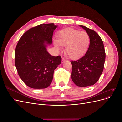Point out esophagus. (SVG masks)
I'll use <instances>...</instances> for the list:
<instances>
[{"label":"esophagus","instance_id":"esophagus-1","mask_svg":"<svg viewBox=\"0 0 122 122\" xmlns=\"http://www.w3.org/2000/svg\"><path fill=\"white\" fill-rule=\"evenodd\" d=\"M65 61H66V60H65V59L64 58H62V61H61L62 63H64V62H65Z\"/></svg>","mask_w":122,"mask_h":122}]
</instances>
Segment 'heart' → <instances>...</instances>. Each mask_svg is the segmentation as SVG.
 <instances>
[{"label": "heart", "instance_id": "heart-1", "mask_svg": "<svg viewBox=\"0 0 122 122\" xmlns=\"http://www.w3.org/2000/svg\"><path fill=\"white\" fill-rule=\"evenodd\" d=\"M90 42V36L86 31L69 28L59 33L54 45L57 49H61V45L65 47L66 54L70 58L76 59L86 52Z\"/></svg>", "mask_w": 122, "mask_h": 122}]
</instances>
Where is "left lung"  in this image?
Masks as SVG:
<instances>
[{
  "label": "left lung",
  "mask_w": 122,
  "mask_h": 122,
  "mask_svg": "<svg viewBox=\"0 0 122 122\" xmlns=\"http://www.w3.org/2000/svg\"><path fill=\"white\" fill-rule=\"evenodd\" d=\"M90 36V43L86 53L79 60L71 61L72 80L79 87L94 85L99 80L104 69L105 51L101 38L94 30L80 25Z\"/></svg>",
  "instance_id": "1"
}]
</instances>
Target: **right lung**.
Wrapping results in <instances>:
<instances>
[{"label":"right lung","instance_id":"1","mask_svg":"<svg viewBox=\"0 0 122 122\" xmlns=\"http://www.w3.org/2000/svg\"><path fill=\"white\" fill-rule=\"evenodd\" d=\"M57 27L54 23L39 25L25 32L17 43L16 67L22 80L29 87H48L54 70L61 63V56L51 55L45 45L52 44L53 33Z\"/></svg>","mask_w":122,"mask_h":122}]
</instances>
